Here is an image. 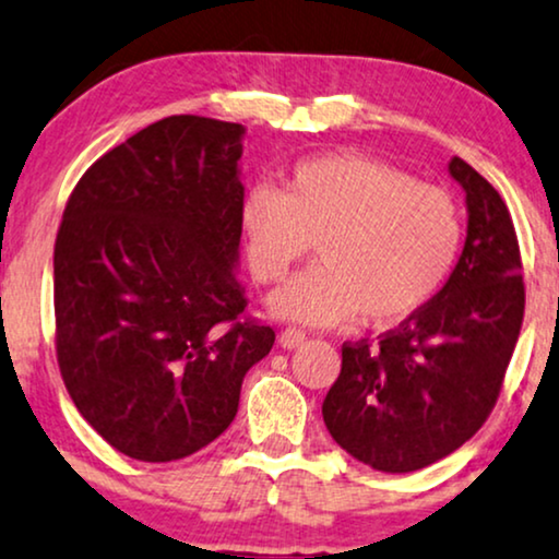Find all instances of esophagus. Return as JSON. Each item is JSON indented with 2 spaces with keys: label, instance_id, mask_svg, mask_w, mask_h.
<instances>
[{
  "label": "esophagus",
  "instance_id": "34e87169",
  "mask_svg": "<svg viewBox=\"0 0 559 559\" xmlns=\"http://www.w3.org/2000/svg\"><path fill=\"white\" fill-rule=\"evenodd\" d=\"M304 341H307V335H304L301 330H284L278 335V345L284 350H294L299 348V345H304Z\"/></svg>",
  "mask_w": 559,
  "mask_h": 559
}]
</instances>
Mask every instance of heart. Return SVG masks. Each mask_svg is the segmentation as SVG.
I'll return each mask as SVG.
<instances>
[{"label": "heart", "instance_id": "heart-1", "mask_svg": "<svg viewBox=\"0 0 559 559\" xmlns=\"http://www.w3.org/2000/svg\"><path fill=\"white\" fill-rule=\"evenodd\" d=\"M239 229L258 284L284 281L317 242L320 263L271 296L275 317L314 328L407 320L447 284L464 235L447 190L356 152L301 159L286 190L250 188Z\"/></svg>", "mask_w": 559, "mask_h": 559}]
</instances>
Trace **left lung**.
Here are the masks:
<instances>
[{
  "label": "left lung",
  "instance_id": "obj_1",
  "mask_svg": "<svg viewBox=\"0 0 559 559\" xmlns=\"http://www.w3.org/2000/svg\"><path fill=\"white\" fill-rule=\"evenodd\" d=\"M464 190L467 239L426 307L379 343H345L343 369L322 402L330 436L379 472H415L477 433L496 405L524 322V275L503 198L451 157Z\"/></svg>",
  "mask_w": 559,
  "mask_h": 559
}]
</instances>
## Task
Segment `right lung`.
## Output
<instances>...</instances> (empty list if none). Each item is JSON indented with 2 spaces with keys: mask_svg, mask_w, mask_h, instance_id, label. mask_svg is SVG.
Wrapping results in <instances>:
<instances>
[{
  "mask_svg": "<svg viewBox=\"0 0 559 559\" xmlns=\"http://www.w3.org/2000/svg\"><path fill=\"white\" fill-rule=\"evenodd\" d=\"M245 126L169 116L103 154L53 247L56 353L112 449L175 462L231 426L275 332L242 320Z\"/></svg>",
  "mask_w": 559,
  "mask_h": 559,
  "instance_id": "right-lung-1",
  "label": "right lung"
}]
</instances>
